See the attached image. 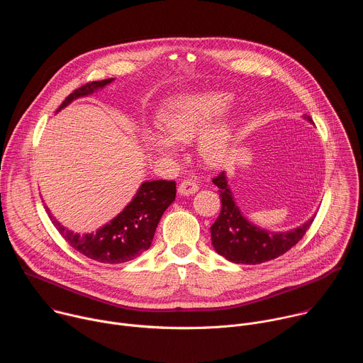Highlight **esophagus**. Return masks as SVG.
Returning <instances> with one entry per match:
<instances>
[{
    "label": "esophagus",
    "instance_id": "34e87169",
    "mask_svg": "<svg viewBox=\"0 0 363 363\" xmlns=\"http://www.w3.org/2000/svg\"><path fill=\"white\" fill-rule=\"evenodd\" d=\"M198 184L192 179H185L179 184L178 186V194L179 195H184V196H188V195H194L196 191H198Z\"/></svg>",
    "mask_w": 363,
    "mask_h": 363
}]
</instances>
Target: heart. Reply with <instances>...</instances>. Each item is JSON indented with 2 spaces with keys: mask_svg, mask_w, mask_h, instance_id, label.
<instances>
[{
  "mask_svg": "<svg viewBox=\"0 0 363 363\" xmlns=\"http://www.w3.org/2000/svg\"><path fill=\"white\" fill-rule=\"evenodd\" d=\"M233 101L225 91L208 90L175 96L164 103L158 113V130L145 129L142 145L146 150L161 158H175V143H188L197 135L196 150L205 164L218 167L227 161L237 140L235 121L230 118L211 123ZM208 125L209 128H206Z\"/></svg>",
  "mask_w": 363,
  "mask_h": 363,
  "instance_id": "1",
  "label": "heart"
}]
</instances>
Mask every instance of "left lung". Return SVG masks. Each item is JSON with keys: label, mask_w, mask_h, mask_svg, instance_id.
<instances>
[{"label": "left lung", "mask_w": 363, "mask_h": 363, "mask_svg": "<svg viewBox=\"0 0 363 363\" xmlns=\"http://www.w3.org/2000/svg\"><path fill=\"white\" fill-rule=\"evenodd\" d=\"M304 119L313 123L307 115H304ZM213 182L220 188L223 206L218 218L211 225V241L214 250L231 263L260 264L274 260L296 245L315 220L313 216L294 230L272 233L254 225L244 217L235 203L225 172H221Z\"/></svg>", "instance_id": "8db88e82"}]
</instances>
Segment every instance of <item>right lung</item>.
Returning <instances> with one entry per match:
<instances>
[{
	"label": "right lung",
	"instance_id": "1",
	"mask_svg": "<svg viewBox=\"0 0 363 363\" xmlns=\"http://www.w3.org/2000/svg\"><path fill=\"white\" fill-rule=\"evenodd\" d=\"M115 79L87 83L66 97L57 112L79 97L90 96ZM175 181H145L125 208L108 224L93 233L79 234L62 225L45 206V211L63 238L79 252L99 263L119 264L133 260L146 251L153 240L162 214L175 201Z\"/></svg>",
	"mask_w": 363,
	"mask_h": 363
}]
</instances>
